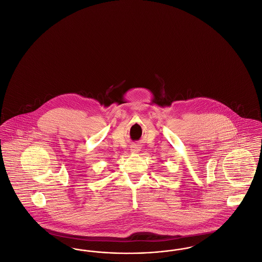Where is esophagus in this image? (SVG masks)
<instances>
[{"mask_svg":"<svg viewBox=\"0 0 262 262\" xmlns=\"http://www.w3.org/2000/svg\"><path fill=\"white\" fill-rule=\"evenodd\" d=\"M140 145H138V144H134L133 146L130 147V151L133 152V153H138L139 151H140Z\"/></svg>","mask_w":262,"mask_h":262,"instance_id":"esophagus-1","label":"esophagus"}]
</instances>
